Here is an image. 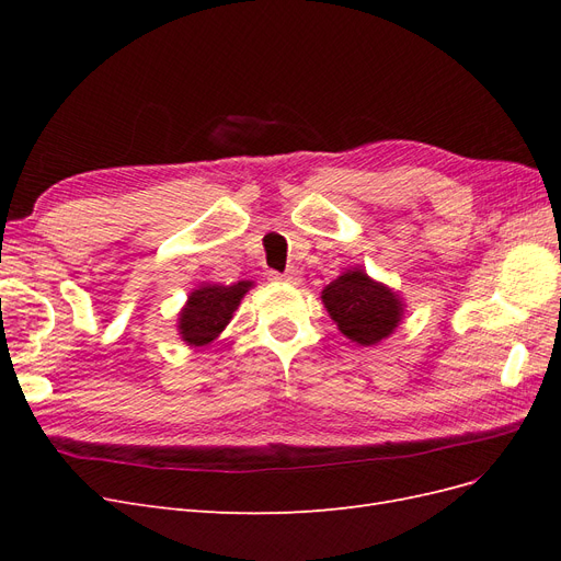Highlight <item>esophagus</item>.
<instances>
[{
	"label": "esophagus",
	"instance_id": "esophagus-1",
	"mask_svg": "<svg viewBox=\"0 0 561 561\" xmlns=\"http://www.w3.org/2000/svg\"><path fill=\"white\" fill-rule=\"evenodd\" d=\"M271 278L278 280V283H287V285H299L301 283V276H299L297 268L285 271V274H271Z\"/></svg>",
	"mask_w": 561,
	"mask_h": 561
}]
</instances>
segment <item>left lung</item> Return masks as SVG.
<instances>
[{
	"label": "left lung",
	"mask_w": 561,
	"mask_h": 561,
	"mask_svg": "<svg viewBox=\"0 0 561 561\" xmlns=\"http://www.w3.org/2000/svg\"><path fill=\"white\" fill-rule=\"evenodd\" d=\"M322 304L336 330L360 346H377L393 334L404 318L402 295L371 278L363 266H351L322 287Z\"/></svg>",
	"instance_id": "8db88e82"
}]
</instances>
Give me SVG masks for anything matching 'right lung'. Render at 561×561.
<instances>
[{
	"mask_svg": "<svg viewBox=\"0 0 561 561\" xmlns=\"http://www.w3.org/2000/svg\"><path fill=\"white\" fill-rule=\"evenodd\" d=\"M254 283L239 280L233 285L201 283L186 297L178 313V334L190 348H206L225 332L241 299Z\"/></svg>",
	"mask_w": 561,
	"mask_h": 561,
	"instance_id": "right-lung-1",
	"label": "right lung"
}]
</instances>
